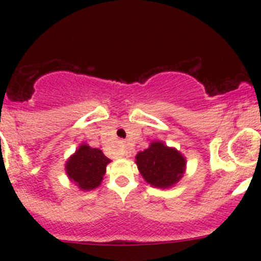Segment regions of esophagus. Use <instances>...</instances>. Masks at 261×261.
Returning <instances> with one entry per match:
<instances>
[{
	"label": "esophagus",
	"mask_w": 261,
	"mask_h": 261,
	"mask_svg": "<svg viewBox=\"0 0 261 261\" xmlns=\"http://www.w3.org/2000/svg\"><path fill=\"white\" fill-rule=\"evenodd\" d=\"M122 155H124V157H130L131 152L128 151L127 148H124V149H122Z\"/></svg>",
	"instance_id": "34e87169"
}]
</instances>
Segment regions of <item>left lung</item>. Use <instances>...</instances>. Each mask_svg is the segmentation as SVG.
Instances as JSON below:
<instances>
[{"mask_svg": "<svg viewBox=\"0 0 261 261\" xmlns=\"http://www.w3.org/2000/svg\"><path fill=\"white\" fill-rule=\"evenodd\" d=\"M136 164L145 180L155 188H169L182 176L185 158L175 148L162 142L151 146L136 155Z\"/></svg>", "mask_w": 261, "mask_h": 261, "instance_id": "obj_1", "label": "left lung"}]
</instances>
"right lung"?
Masks as SVG:
<instances>
[{
	"mask_svg": "<svg viewBox=\"0 0 261 261\" xmlns=\"http://www.w3.org/2000/svg\"><path fill=\"white\" fill-rule=\"evenodd\" d=\"M110 160L98 148L82 145L66 163L68 178L82 190H92L99 187L106 174L107 164Z\"/></svg>",
	"mask_w": 261,
	"mask_h": 261,
	"instance_id": "obj_1",
	"label": "right lung"
}]
</instances>
